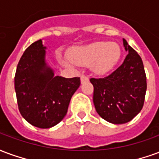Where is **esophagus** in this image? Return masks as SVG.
Returning <instances> with one entry per match:
<instances>
[{
  "instance_id": "esophagus-1",
  "label": "esophagus",
  "mask_w": 159,
  "mask_h": 159,
  "mask_svg": "<svg viewBox=\"0 0 159 159\" xmlns=\"http://www.w3.org/2000/svg\"><path fill=\"white\" fill-rule=\"evenodd\" d=\"M80 80H81V83H83V82H84V81L88 80V77L87 76H85V75H82L80 77Z\"/></svg>"
}]
</instances>
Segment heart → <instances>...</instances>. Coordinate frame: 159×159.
Returning <instances> with one entry per match:
<instances>
[{
	"mask_svg": "<svg viewBox=\"0 0 159 159\" xmlns=\"http://www.w3.org/2000/svg\"><path fill=\"white\" fill-rule=\"evenodd\" d=\"M120 57L119 46L108 41H97L78 47L72 52V61L78 64L94 63L95 71L104 74L116 65Z\"/></svg>",
	"mask_w": 159,
	"mask_h": 159,
	"instance_id": "b5f03b06",
	"label": "heart"
}]
</instances>
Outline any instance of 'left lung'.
<instances>
[{
	"label": "left lung",
	"mask_w": 159,
	"mask_h": 159,
	"mask_svg": "<svg viewBox=\"0 0 159 159\" xmlns=\"http://www.w3.org/2000/svg\"><path fill=\"white\" fill-rule=\"evenodd\" d=\"M128 54L115 71L103 78H91L97 113L115 125L125 124L138 114L144 104L147 77L141 57L125 39Z\"/></svg>",
	"instance_id": "1"
}]
</instances>
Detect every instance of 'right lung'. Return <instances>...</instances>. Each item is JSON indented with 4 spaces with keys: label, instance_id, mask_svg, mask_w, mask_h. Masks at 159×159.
<instances>
[{
    "label": "right lung",
    "instance_id": "1",
    "mask_svg": "<svg viewBox=\"0 0 159 159\" xmlns=\"http://www.w3.org/2000/svg\"><path fill=\"white\" fill-rule=\"evenodd\" d=\"M46 46L39 40L25 50L18 62L14 86L21 115L41 129L55 126L65 117L80 77L55 76L46 62Z\"/></svg>",
    "mask_w": 159,
    "mask_h": 159
}]
</instances>
